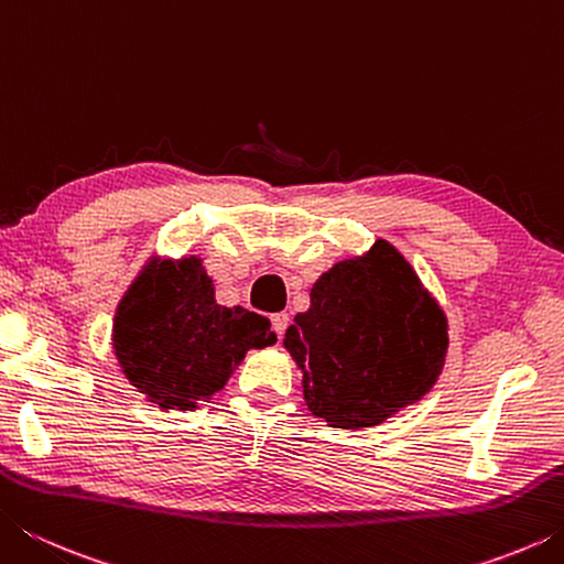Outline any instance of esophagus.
Listing matches in <instances>:
<instances>
[{
  "label": "esophagus",
  "instance_id": "obj_1",
  "mask_svg": "<svg viewBox=\"0 0 564 564\" xmlns=\"http://www.w3.org/2000/svg\"><path fill=\"white\" fill-rule=\"evenodd\" d=\"M289 321H291L289 313H273V316H271V326H273V330H275V336H283V330L289 328Z\"/></svg>",
  "mask_w": 564,
  "mask_h": 564
}]
</instances>
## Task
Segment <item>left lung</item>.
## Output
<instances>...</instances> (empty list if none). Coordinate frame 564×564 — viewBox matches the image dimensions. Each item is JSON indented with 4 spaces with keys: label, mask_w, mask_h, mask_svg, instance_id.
<instances>
[{
    "label": "left lung",
    "mask_w": 564,
    "mask_h": 564,
    "mask_svg": "<svg viewBox=\"0 0 564 564\" xmlns=\"http://www.w3.org/2000/svg\"><path fill=\"white\" fill-rule=\"evenodd\" d=\"M447 316L398 248L378 238L313 283L283 336L303 400L340 431H366L431 393L447 356Z\"/></svg>",
    "instance_id": "obj_1"
}]
</instances>
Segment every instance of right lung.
Wrapping results in <instances>:
<instances>
[{
    "instance_id": "right-lung-1",
    "label": "right lung",
    "mask_w": 564,
    "mask_h": 564,
    "mask_svg": "<svg viewBox=\"0 0 564 564\" xmlns=\"http://www.w3.org/2000/svg\"><path fill=\"white\" fill-rule=\"evenodd\" d=\"M275 343L271 321L216 303L202 256H151L113 313L111 350L151 405L196 410L221 390L251 348Z\"/></svg>"
}]
</instances>
